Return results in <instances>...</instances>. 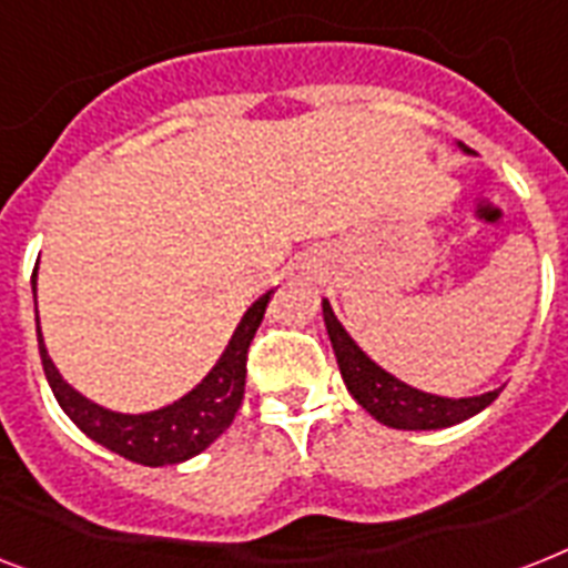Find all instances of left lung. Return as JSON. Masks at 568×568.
Wrapping results in <instances>:
<instances>
[{"label":"left lung","mask_w":568,"mask_h":568,"mask_svg":"<svg viewBox=\"0 0 568 568\" xmlns=\"http://www.w3.org/2000/svg\"><path fill=\"white\" fill-rule=\"evenodd\" d=\"M458 149L469 154L464 142H458ZM321 306H324V324L329 332L332 349L338 358L341 379L353 394V399L373 419H379L382 426L405 428V432H432V428L455 426V423L476 417L499 396L501 388L455 399V396L426 394V390L405 385L403 379H396L394 373L373 362L356 341L349 338V332L341 326V321L332 312L329 300H321Z\"/></svg>","instance_id":"left-lung-1"}]
</instances>
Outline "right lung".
<instances>
[{
    "instance_id": "right-lung-1",
    "label": "right lung",
    "mask_w": 568,
    "mask_h": 568,
    "mask_svg": "<svg viewBox=\"0 0 568 568\" xmlns=\"http://www.w3.org/2000/svg\"><path fill=\"white\" fill-rule=\"evenodd\" d=\"M34 321H37V344H40V358H43L45 379L52 388L58 405L67 412V417L84 432L90 440H95L104 449L116 452L122 458L142 464V467H169V464H183L195 458L206 446L227 432V426L236 417L239 405L244 396V362H247V347L253 335L260 329L265 308H268L274 288L253 300L247 312L239 321L236 332L230 335L227 347L212 364V371L195 388L183 394L174 403L156 408V412L122 414L110 412L104 405L87 399L81 390L69 385L45 349L43 332H40V315H37V268H34Z\"/></svg>"
}]
</instances>
